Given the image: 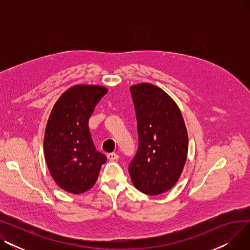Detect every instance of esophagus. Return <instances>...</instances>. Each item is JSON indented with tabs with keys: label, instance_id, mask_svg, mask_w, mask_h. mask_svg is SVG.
I'll return each instance as SVG.
<instances>
[{
	"label": "esophagus",
	"instance_id": "34e87169",
	"mask_svg": "<svg viewBox=\"0 0 250 250\" xmlns=\"http://www.w3.org/2000/svg\"><path fill=\"white\" fill-rule=\"evenodd\" d=\"M118 158H120V156H118L116 153H109V154H107V159L109 161H116Z\"/></svg>",
	"mask_w": 250,
	"mask_h": 250
}]
</instances>
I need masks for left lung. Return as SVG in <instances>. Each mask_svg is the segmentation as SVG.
<instances>
[{
    "label": "left lung",
    "mask_w": 250,
    "mask_h": 250,
    "mask_svg": "<svg viewBox=\"0 0 250 250\" xmlns=\"http://www.w3.org/2000/svg\"><path fill=\"white\" fill-rule=\"evenodd\" d=\"M129 90L139 148L128 172L137 189L157 195L172 188L182 173L188 151L187 126L177 104L161 88L140 83Z\"/></svg>",
    "instance_id": "1"
}]
</instances>
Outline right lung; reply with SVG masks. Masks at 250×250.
Listing matches in <instances>:
<instances>
[{"instance_id": "obj_1", "label": "right lung", "mask_w": 250, "mask_h": 250, "mask_svg": "<svg viewBox=\"0 0 250 250\" xmlns=\"http://www.w3.org/2000/svg\"><path fill=\"white\" fill-rule=\"evenodd\" d=\"M107 88L75 85L64 91L51 109L43 141L51 177L63 190L80 194L93 188L106 157L96 151L88 122Z\"/></svg>"}]
</instances>
